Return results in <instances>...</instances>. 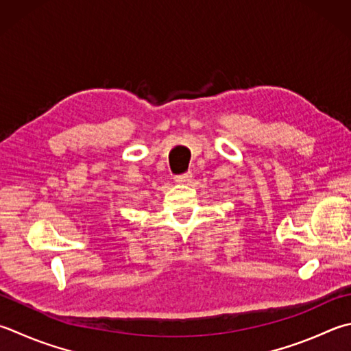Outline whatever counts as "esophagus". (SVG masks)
I'll return each instance as SVG.
<instances>
[{
  "instance_id": "1",
  "label": "esophagus",
  "mask_w": 351,
  "mask_h": 351,
  "mask_svg": "<svg viewBox=\"0 0 351 351\" xmlns=\"http://www.w3.org/2000/svg\"><path fill=\"white\" fill-rule=\"evenodd\" d=\"M191 177H193V176H191L189 173H186V174H180V176H176V177H174V182H176V183H178V184L188 183V182L191 180Z\"/></svg>"
}]
</instances>
